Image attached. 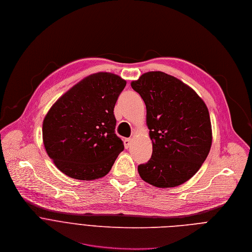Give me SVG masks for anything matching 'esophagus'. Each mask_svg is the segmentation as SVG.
Segmentation results:
<instances>
[{
	"label": "esophagus",
	"mask_w": 252,
	"mask_h": 252,
	"mask_svg": "<svg viewBox=\"0 0 252 252\" xmlns=\"http://www.w3.org/2000/svg\"><path fill=\"white\" fill-rule=\"evenodd\" d=\"M132 142H133V139L132 138H127L124 140V146L126 149H128L129 147H131L132 145Z\"/></svg>",
	"instance_id": "obj_1"
}]
</instances>
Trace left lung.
Returning a JSON list of instances; mask_svg holds the SVG:
<instances>
[{"mask_svg":"<svg viewBox=\"0 0 252 252\" xmlns=\"http://www.w3.org/2000/svg\"><path fill=\"white\" fill-rule=\"evenodd\" d=\"M131 86L145 102L153 144L152 157L138 166L140 177L158 188L186 183L202 167L212 147L206 103L192 88L162 71L146 72Z\"/></svg>","mask_w":252,"mask_h":252,"instance_id":"8db88e82","label":"left lung"}]
</instances>
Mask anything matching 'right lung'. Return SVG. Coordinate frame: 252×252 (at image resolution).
<instances>
[{
  "mask_svg": "<svg viewBox=\"0 0 252 252\" xmlns=\"http://www.w3.org/2000/svg\"><path fill=\"white\" fill-rule=\"evenodd\" d=\"M126 80L110 72L86 76L52 106L42 123L48 157L64 175L82 181L109 173L124 150L113 113Z\"/></svg>",
  "mask_w": 252,
  "mask_h": 252,
  "instance_id": "right-lung-1",
  "label": "right lung"
}]
</instances>
